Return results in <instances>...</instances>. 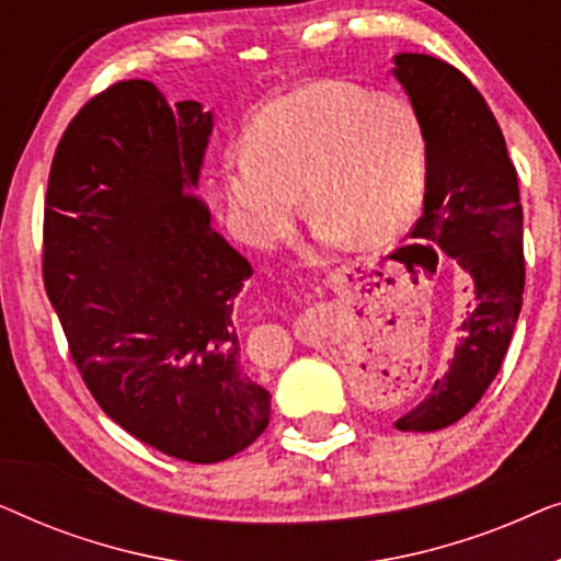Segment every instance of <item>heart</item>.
<instances>
[{
	"label": "heart",
	"instance_id": "obj_1",
	"mask_svg": "<svg viewBox=\"0 0 561 561\" xmlns=\"http://www.w3.org/2000/svg\"><path fill=\"white\" fill-rule=\"evenodd\" d=\"M248 150L221 163V196L244 242L271 250L301 211L329 248L388 242L416 217L426 181L419 112L396 94L319 79L273 99L248 129Z\"/></svg>",
	"mask_w": 561,
	"mask_h": 561
}]
</instances>
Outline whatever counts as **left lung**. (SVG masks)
<instances>
[{"label":"left lung","mask_w":561,"mask_h":561,"mask_svg":"<svg viewBox=\"0 0 561 561\" xmlns=\"http://www.w3.org/2000/svg\"><path fill=\"white\" fill-rule=\"evenodd\" d=\"M393 76L426 137L424 214L411 260L436 271L437 252L462 267L465 317L442 378L396 421L401 432H439L470 413L501 370L524 304V211L503 133L465 73L424 53H398Z\"/></svg>","instance_id":"obj_1"}]
</instances>
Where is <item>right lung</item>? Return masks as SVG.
Here are the masks:
<instances>
[{
    "label": "right lung",
    "mask_w": 561,
    "mask_h": 561,
    "mask_svg": "<svg viewBox=\"0 0 561 561\" xmlns=\"http://www.w3.org/2000/svg\"><path fill=\"white\" fill-rule=\"evenodd\" d=\"M211 129L198 102L114 83L60 137L43 232L45 290L91 396L135 439L196 465L234 457L271 421L234 324L252 265L196 196Z\"/></svg>",
    "instance_id": "right-lung-1"
}]
</instances>
